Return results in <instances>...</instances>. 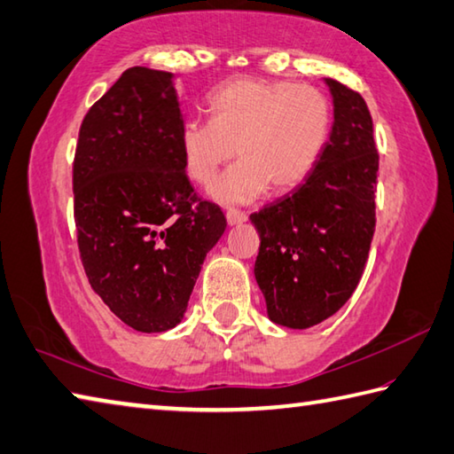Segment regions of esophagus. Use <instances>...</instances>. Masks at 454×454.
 I'll list each match as a JSON object with an SVG mask.
<instances>
[{
    "label": "esophagus",
    "instance_id": "obj_1",
    "mask_svg": "<svg viewBox=\"0 0 454 454\" xmlns=\"http://www.w3.org/2000/svg\"><path fill=\"white\" fill-rule=\"evenodd\" d=\"M226 220L228 224H242V222L247 220V212L238 208H226Z\"/></svg>",
    "mask_w": 454,
    "mask_h": 454
}]
</instances>
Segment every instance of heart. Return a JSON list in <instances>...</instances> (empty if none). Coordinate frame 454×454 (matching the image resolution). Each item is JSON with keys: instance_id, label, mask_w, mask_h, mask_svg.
I'll use <instances>...</instances> for the list:
<instances>
[{"instance_id": "1", "label": "heart", "mask_w": 454, "mask_h": 454, "mask_svg": "<svg viewBox=\"0 0 454 454\" xmlns=\"http://www.w3.org/2000/svg\"><path fill=\"white\" fill-rule=\"evenodd\" d=\"M210 120L181 128V153L194 183H215L230 159L242 157L216 183L220 202H250L268 189L303 184L321 161L333 131V102L321 88L234 78L208 98Z\"/></svg>"}]
</instances>
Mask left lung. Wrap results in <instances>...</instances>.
<instances>
[{"instance_id":"8db88e82","label":"left lung","mask_w":454,"mask_h":454,"mask_svg":"<svg viewBox=\"0 0 454 454\" xmlns=\"http://www.w3.org/2000/svg\"><path fill=\"white\" fill-rule=\"evenodd\" d=\"M334 102L321 161L295 191L250 216L260 234L255 279L273 323L309 328L356 289L376 230L380 155L364 98L326 78Z\"/></svg>"}]
</instances>
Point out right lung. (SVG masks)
<instances>
[{"mask_svg":"<svg viewBox=\"0 0 454 454\" xmlns=\"http://www.w3.org/2000/svg\"><path fill=\"white\" fill-rule=\"evenodd\" d=\"M183 115L165 70L133 67L84 115L73 163L78 252L94 293L139 333L181 323L218 204L184 173Z\"/></svg>","mask_w":454,"mask_h":454,"instance_id":"1","label":"right lung"}]
</instances>
